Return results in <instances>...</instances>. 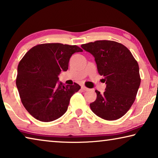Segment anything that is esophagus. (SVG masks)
Returning <instances> with one entry per match:
<instances>
[{
    "instance_id": "34e87169",
    "label": "esophagus",
    "mask_w": 158,
    "mask_h": 158,
    "mask_svg": "<svg viewBox=\"0 0 158 158\" xmlns=\"http://www.w3.org/2000/svg\"><path fill=\"white\" fill-rule=\"evenodd\" d=\"M81 89H83V90H84V91H89V89L86 88V87L84 86H81Z\"/></svg>"
}]
</instances>
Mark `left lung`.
Masks as SVG:
<instances>
[{"label": "left lung", "instance_id": "obj_1", "mask_svg": "<svg viewBox=\"0 0 158 158\" xmlns=\"http://www.w3.org/2000/svg\"><path fill=\"white\" fill-rule=\"evenodd\" d=\"M91 53L106 87L103 94L96 90V99L90 108L96 116L107 121L123 116L135 99L140 84L139 66L130 50L115 41L97 40L81 44Z\"/></svg>", "mask_w": 158, "mask_h": 158}]
</instances>
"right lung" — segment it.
<instances>
[{"instance_id": "obj_1", "label": "right lung", "mask_w": 158, "mask_h": 158, "mask_svg": "<svg viewBox=\"0 0 158 158\" xmlns=\"http://www.w3.org/2000/svg\"><path fill=\"white\" fill-rule=\"evenodd\" d=\"M82 51L77 45L37 44L19 62L16 86L22 103L35 118L50 122L67 111L70 98L81 86H64L58 76L68 69L73 54Z\"/></svg>"}]
</instances>
